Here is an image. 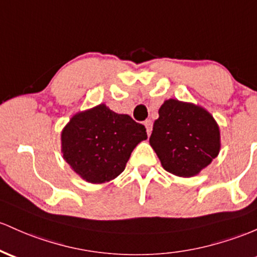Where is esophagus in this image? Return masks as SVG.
<instances>
[{"label": "esophagus", "instance_id": "obj_1", "mask_svg": "<svg viewBox=\"0 0 257 257\" xmlns=\"http://www.w3.org/2000/svg\"><path fill=\"white\" fill-rule=\"evenodd\" d=\"M144 125H145V128H146V133H148V135H150L152 132V120L146 119L145 122H144Z\"/></svg>", "mask_w": 257, "mask_h": 257}]
</instances>
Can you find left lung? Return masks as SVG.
I'll return each mask as SVG.
<instances>
[{"label":"left lung","instance_id":"8db88e82","mask_svg":"<svg viewBox=\"0 0 257 257\" xmlns=\"http://www.w3.org/2000/svg\"><path fill=\"white\" fill-rule=\"evenodd\" d=\"M150 145L166 171L194 177L221 150V133L213 115L204 107L170 98L159 109Z\"/></svg>","mask_w":257,"mask_h":257}]
</instances>
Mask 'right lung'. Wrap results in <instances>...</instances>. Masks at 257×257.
Listing matches in <instances>:
<instances>
[{"mask_svg": "<svg viewBox=\"0 0 257 257\" xmlns=\"http://www.w3.org/2000/svg\"><path fill=\"white\" fill-rule=\"evenodd\" d=\"M146 139L143 124L100 103L70 118L61 133V151L80 178L101 184L117 178L135 146Z\"/></svg>", "mask_w": 257, "mask_h": 257, "instance_id": "right-lung-1", "label": "right lung"}]
</instances>
